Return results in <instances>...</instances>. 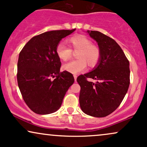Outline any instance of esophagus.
I'll return each instance as SVG.
<instances>
[{"label":"esophagus","mask_w":147,"mask_h":147,"mask_svg":"<svg viewBox=\"0 0 147 147\" xmlns=\"http://www.w3.org/2000/svg\"><path fill=\"white\" fill-rule=\"evenodd\" d=\"M73 77H74V79H75V81H77V75H73Z\"/></svg>","instance_id":"1"}]
</instances>
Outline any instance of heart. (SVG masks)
<instances>
[{
	"instance_id": "b5f03b06",
	"label": "heart",
	"mask_w": 147,
	"mask_h": 147,
	"mask_svg": "<svg viewBox=\"0 0 147 147\" xmlns=\"http://www.w3.org/2000/svg\"><path fill=\"white\" fill-rule=\"evenodd\" d=\"M69 48L63 44H59L56 48V54L60 59L68 61L72 57V52H77V60L72 61L63 65V68L72 74L83 71L87 64L94 67L99 62L101 52L99 47L92 45L91 40L84 35H77L69 38L66 40Z\"/></svg>"
}]
</instances>
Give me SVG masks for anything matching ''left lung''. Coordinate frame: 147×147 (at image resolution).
I'll use <instances>...</instances> for the list:
<instances>
[{
    "mask_svg": "<svg viewBox=\"0 0 147 147\" xmlns=\"http://www.w3.org/2000/svg\"><path fill=\"white\" fill-rule=\"evenodd\" d=\"M101 52L98 65L92 72L77 77L81 87L79 104L85 114L105 117L121 105L130 84L129 62L116 42L97 31H87ZM98 80L96 84L87 79Z\"/></svg>",
    "mask_w": 147,
    "mask_h": 147,
    "instance_id": "left-lung-1",
    "label": "left lung"
}]
</instances>
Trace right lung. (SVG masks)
Listing matches in <instances>:
<instances>
[{
  "instance_id": "obj_1",
  "label": "right lung",
  "mask_w": 147,
  "mask_h": 147,
  "mask_svg": "<svg viewBox=\"0 0 147 147\" xmlns=\"http://www.w3.org/2000/svg\"><path fill=\"white\" fill-rule=\"evenodd\" d=\"M75 29L56 30L35 35L20 52L18 85L25 103L36 114L56 112L75 81L71 73L66 70L60 72L61 63L56 48L61 39Z\"/></svg>"
}]
</instances>
